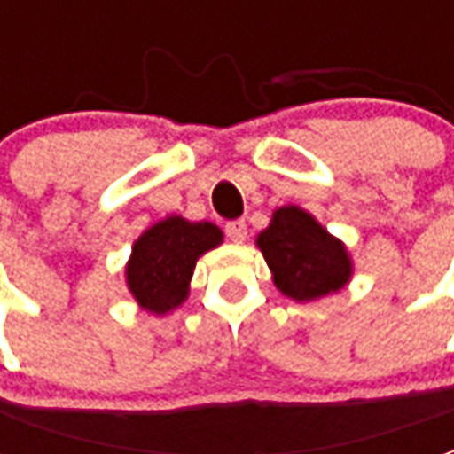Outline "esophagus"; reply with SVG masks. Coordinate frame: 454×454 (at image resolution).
Returning a JSON list of instances; mask_svg holds the SVG:
<instances>
[{
  "label": "esophagus",
  "instance_id": "34e87169",
  "mask_svg": "<svg viewBox=\"0 0 454 454\" xmlns=\"http://www.w3.org/2000/svg\"><path fill=\"white\" fill-rule=\"evenodd\" d=\"M226 236L231 238L233 243H243L247 238L246 221H231V223H226Z\"/></svg>",
  "mask_w": 454,
  "mask_h": 454
}]
</instances>
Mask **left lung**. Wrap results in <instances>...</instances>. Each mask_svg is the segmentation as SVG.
<instances>
[{
	"label": "left lung",
	"mask_w": 454,
	"mask_h": 454,
	"mask_svg": "<svg viewBox=\"0 0 454 454\" xmlns=\"http://www.w3.org/2000/svg\"><path fill=\"white\" fill-rule=\"evenodd\" d=\"M255 246L275 286L294 301H316L340 292L352 279V257L340 238L328 233L306 208L279 207Z\"/></svg>",
	"instance_id": "1"
}]
</instances>
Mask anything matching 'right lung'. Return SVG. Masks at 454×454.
<instances>
[{"label": "right lung", "instance_id": "right-lung-1", "mask_svg": "<svg viewBox=\"0 0 454 454\" xmlns=\"http://www.w3.org/2000/svg\"><path fill=\"white\" fill-rule=\"evenodd\" d=\"M223 243V231L211 221L165 216L145 228L130 247L126 286L136 304L165 316L187 301L197 260Z\"/></svg>", "mask_w": 454, "mask_h": 454}]
</instances>
